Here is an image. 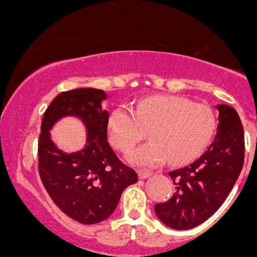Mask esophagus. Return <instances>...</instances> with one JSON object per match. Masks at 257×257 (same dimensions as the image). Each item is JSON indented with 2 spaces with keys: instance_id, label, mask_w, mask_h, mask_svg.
I'll use <instances>...</instances> for the list:
<instances>
[{
  "instance_id": "obj_1",
  "label": "esophagus",
  "mask_w": 257,
  "mask_h": 257,
  "mask_svg": "<svg viewBox=\"0 0 257 257\" xmlns=\"http://www.w3.org/2000/svg\"><path fill=\"white\" fill-rule=\"evenodd\" d=\"M138 175H139L140 180H145V178L152 176V173L151 172H145V170H140V172L138 173Z\"/></svg>"
}]
</instances>
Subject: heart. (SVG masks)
<instances>
[{
    "instance_id": "obj_1",
    "label": "heart",
    "mask_w": 257,
    "mask_h": 257,
    "mask_svg": "<svg viewBox=\"0 0 257 257\" xmlns=\"http://www.w3.org/2000/svg\"><path fill=\"white\" fill-rule=\"evenodd\" d=\"M146 130L151 140L127 153L126 159L144 167L159 166L167 159L180 165L207 146L215 130V116L205 104L158 95L144 98L135 110L118 106L109 118V138L118 151L135 147L146 136Z\"/></svg>"
}]
</instances>
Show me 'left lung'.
<instances>
[{"label": "left lung", "instance_id": "8db88e82", "mask_svg": "<svg viewBox=\"0 0 257 257\" xmlns=\"http://www.w3.org/2000/svg\"><path fill=\"white\" fill-rule=\"evenodd\" d=\"M217 109L213 143L196 161L168 173L176 191L168 202L154 207L158 218L170 228L190 229L207 220L227 198L242 169L244 138L239 114L226 104Z\"/></svg>", "mask_w": 257, "mask_h": 257}]
</instances>
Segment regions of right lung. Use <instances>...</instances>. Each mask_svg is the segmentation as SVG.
Masks as SVG:
<instances>
[{
    "instance_id": "add662e5",
    "label": "right lung",
    "mask_w": 257,
    "mask_h": 257,
    "mask_svg": "<svg viewBox=\"0 0 257 257\" xmlns=\"http://www.w3.org/2000/svg\"><path fill=\"white\" fill-rule=\"evenodd\" d=\"M105 98V92L95 88L61 92L48 105L40 126L38 169L44 188L65 214L84 225L110 217L122 191L138 181L107 141ZM66 115L79 116L87 127L86 147L75 154L60 151L50 139L51 126Z\"/></svg>"
}]
</instances>
